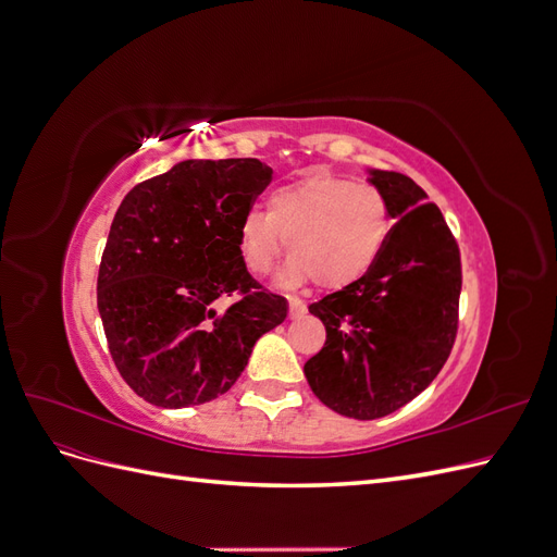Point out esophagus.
Masks as SVG:
<instances>
[{
    "label": "esophagus",
    "mask_w": 557,
    "mask_h": 557,
    "mask_svg": "<svg viewBox=\"0 0 557 557\" xmlns=\"http://www.w3.org/2000/svg\"><path fill=\"white\" fill-rule=\"evenodd\" d=\"M307 313V307H305V301H299V299H290V311H288V315L295 320V318H301Z\"/></svg>",
    "instance_id": "esophagus-1"
}]
</instances>
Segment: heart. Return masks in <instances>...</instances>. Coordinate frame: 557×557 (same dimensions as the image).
<instances>
[{
	"label": "heart",
	"mask_w": 557,
	"mask_h": 557,
	"mask_svg": "<svg viewBox=\"0 0 557 557\" xmlns=\"http://www.w3.org/2000/svg\"><path fill=\"white\" fill-rule=\"evenodd\" d=\"M391 205L372 183L313 176L276 188L267 215L250 211L239 225V258L246 272L262 276L290 252L278 281L320 288H348L376 264L391 237Z\"/></svg>",
	"instance_id": "obj_1"
}]
</instances>
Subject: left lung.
<instances>
[{"instance_id":"left-lung-1","label":"left lung","mask_w":557,"mask_h":557,"mask_svg":"<svg viewBox=\"0 0 557 557\" xmlns=\"http://www.w3.org/2000/svg\"><path fill=\"white\" fill-rule=\"evenodd\" d=\"M397 221L367 276L309 311L327 339L305 364L332 411L374 420L401 409L442 372L458 334L460 248L440 207L409 176L369 170Z\"/></svg>"}]
</instances>
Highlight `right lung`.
I'll use <instances>...</instances> for the list:
<instances>
[{
    "mask_svg": "<svg viewBox=\"0 0 557 557\" xmlns=\"http://www.w3.org/2000/svg\"><path fill=\"white\" fill-rule=\"evenodd\" d=\"M272 181L256 158L183 160L125 195L97 276V309L117 372L162 409L227 393L288 301L239 258V225ZM238 301L221 314L214 299Z\"/></svg>",
    "mask_w": 557,
    "mask_h": 557,
    "instance_id": "right-lung-1",
    "label": "right lung"
}]
</instances>
